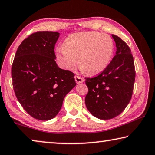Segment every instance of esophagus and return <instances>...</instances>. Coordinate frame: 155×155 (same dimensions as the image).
Returning <instances> with one entry per match:
<instances>
[{"label":"esophagus","instance_id":"1","mask_svg":"<svg viewBox=\"0 0 155 155\" xmlns=\"http://www.w3.org/2000/svg\"><path fill=\"white\" fill-rule=\"evenodd\" d=\"M75 80L76 81V82H77V84L82 83L84 81V78H81V77H80V76H78V75L75 76Z\"/></svg>","mask_w":155,"mask_h":155}]
</instances>
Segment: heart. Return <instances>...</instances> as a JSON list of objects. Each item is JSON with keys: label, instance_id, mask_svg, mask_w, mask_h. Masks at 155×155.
I'll return each instance as SVG.
<instances>
[{"label": "heart", "instance_id": "1", "mask_svg": "<svg viewBox=\"0 0 155 155\" xmlns=\"http://www.w3.org/2000/svg\"><path fill=\"white\" fill-rule=\"evenodd\" d=\"M113 52L114 42L109 35L80 32L70 35L63 47H58L56 56L63 67L73 69L78 62L83 72L96 75L110 64Z\"/></svg>", "mask_w": 155, "mask_h": 155}]
</instances>
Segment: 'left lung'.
Listing matches in <instances>:
<instances>
[{
	"label": "left lung",
	"mask_w": 155,
	"mask_h": 155,
	"mask_svg": "<svg viewBox=\"0 0 155 155\" xmlns=\"http://www.w3.org/2000/svg\"><path fill=\"white\" fill-rule=\"evenodd\" d=\"M116 44L115 55L110 64L95 78H86L88 88L85 104L88 111L100 120L120 115L130 102L135 80V68L130 47L112 34Z\"/></svg>",
	"instance_id": "obj_1"
}]
</instances>
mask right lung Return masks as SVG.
Returning <instances> with one entry per match:
<instances>
[{
    "instance_id": "right-lung-1",
    "label": "right lung",
    "mask_w": 155,
    "mask_h": 155,
    "mask_svg": "<svg viewBox=\"0 0 155 155\" xmlns=\"http://www.w3.org/2000/svg\"><path fill=\"white\" fill-rule=\"evenodd\" d=\"M58 32L34 33L18 48L12 67L13 88L25 110L39 120L58 115L66 95L76 85L74 73L55 62Z\"/></svg>"
}]
</instances>
